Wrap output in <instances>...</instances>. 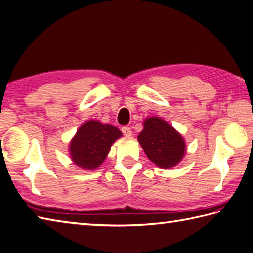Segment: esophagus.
<instances>
[{
    "mask_svg": "<svg viewBox=\"0 0 253 253\" xmlns=\"http://www.w3.org/2000/svg\"><path fill=\"white\" fill-rule=\"evenodd\" d=\"M121 131H122V133H123V135H125L126 137H130V136L132 135L131 128L128 127V126H122V127H121Z\"/></svg>",
    "mask_w": 253,
    "mask_h": 253,
    "instance_id": "obj_1",
    "label": "esophagus"
}]
</instances>
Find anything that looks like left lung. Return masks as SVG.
<instances>
[{
  "instance_id": "left-lung-1",
  "label": "left lung",
  "mask_w": 253,
  "mask_h": 253,
  "mask_svg": "<svg viewBox=\"0 0 253 253\" xmlns=\"http://www.w3.org/2000/svg\"><path fill=\"white\" fill-rule=\"evenodd\" d=\"M143 126L137 140L146 156L158 167L176 166L185 152L182 136L166 121L157 117L148 118Z\"/></svg>"
}]
</instances>
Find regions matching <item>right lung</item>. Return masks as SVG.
I'll return each instance as SVG.
<instances>
[{"mask_svg": "<svg viewBox=\"0 0 253 253\" xmlns=\"http://www.w3.org/2000/svg\"><path fill=\"white\" fill-rule=\"evenodd\" d=\"M119 128L99 121L85 122L70 144L72 161L79 167L92 170L105 161L111 145L121 137Z\"/></svg>", "mask_w": 253, "mask_h": 253, "instance_id": "1", "label": "right lung"}]
</instances>
